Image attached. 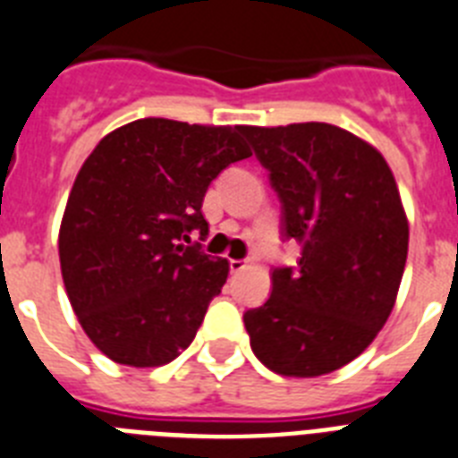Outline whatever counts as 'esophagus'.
<instances>
[{
    "instance_id": "1",
    "label": "esophagus",
    "mask_w": 458,
    "mask_h": 458,
    "mask_svg": "<svg viewBox=\"0 0 458 458\" xmlns=\"http://www.w3.org/2000/svg\"><path fill=\"white\" fill-rule=\"evenodd\" d=\"M245 267H248V262H245V259H229V269H232V274L243 271Z\"/></svg>"
}]
</instances>
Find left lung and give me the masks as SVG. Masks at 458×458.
<instances>
[{"instance_id":"8db88e82","label":"left lung","mask_w":458,"mask_h":458,"mask_svg":"<svg viewBox=\"0 0 458 458\" xmlns=\"http://www.w3.org/2000/svg\"><path fill=\"white\" fill-rule=\"evenodd\" d=\"M283 203L294 269H274L271 297L243 316L259 360L283 377L349 365L388 320L407 262L410 225L377 147L332 123L243 126Z\"/></svg>"}]
</instances>
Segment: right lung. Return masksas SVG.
<instances>
[{
	"label": "right lung",
	"instance_id": "obj_1",
	"mask_svg": "<svg viewBox=\"0 0 458 458\" xmlns=\"http://www.w3.org/2000/svg\"><path fill=\"white\" fill-rule=\"evenodd\" d=\"M252 157L243 126L138 119L107 133L72 184L60 271L79 323L119 365L175 360L220 294L229 262L184 245L208 233V184Z\"/></svg>",
	"mask_w": 458,
	"mask_h": 458
}]
</instances>
